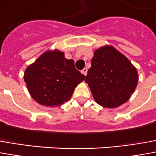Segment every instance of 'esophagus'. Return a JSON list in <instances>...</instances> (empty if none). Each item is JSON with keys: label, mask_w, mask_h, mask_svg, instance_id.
<instances>
[{"label": "esophagus", "mask_w": 156, "mask_h": 156, "mask_svg": "<svg viewBox=\"0 0 156 156\" xmlns=\"http://www.w3.org/2000/svg\"><path fill=\"white\" fill-rule=\"evenodd\" d=\"M81 73H82L84 76H87V68H84V69L81 70Z\"/></svg>", "instance_id": "1"}]
</instances>
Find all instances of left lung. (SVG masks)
Here are the masks:
<instances>
[{
	"mask_svg": "<svg viewBox=\"0 0 156 156\" xmlns=\"http://www.w3.org/2000/svg\"><path fill=\"white\" fill-rule=\"evenodd\" d=\"M138 80L137 69L113 47L98 49L92 58L85 81L97 103L105 108H116L128 100Z\"/></svg>",
	"mask_w": 156,
	"mask_h": 156,
	"instance_id": "obj_1",
	"label": "left lung"
}]
</instances>
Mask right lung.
Masks as SVG:
<instances>
[{"label": "right lung", "mask_w": 156, "mask_h": 156, "mask_svg": "<svg viewBox=\"0 0 156 156\" xmlns=\"http://www.w3.org/2000/svg\"><path fill=\"white\" fill-rule=\"evenodd\" d=\"M86 76L77 70L73 59L54 50L41 55L27 68L24 81L31 97L40 105L58 106L71 98L77 85Z\"/></svg>", "instance_id": "1"}]
</instances>
